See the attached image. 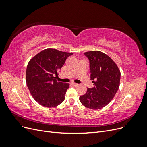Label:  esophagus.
I'll list each match as a JSON object with an SVG mask.
<instances>
[{
  "label": "esophagus",
  "mask_w": 147,
  "mask_h": 147,
  "mask_svg": "<svg viewBox=\"0 0 147 147\" xmlns=\"http://www.w3.org/2000/svg\"><path fill=\"white\" fill-rule=\"evenodd\" d=\"M71 84H72V86H75V87H76V86H78L79 85L78 84H77V83H71Z\"/></svg>",
  "instance_id": "esophagus-1"
}]
</instances>
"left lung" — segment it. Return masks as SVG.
Masks as SVG:
<instances>
[{
  "instance_id": "left-lung-1",
  "label": "left lung",
  "mask_w": 147,
  "mask_h": 147,
  "mask_svg": "<svg viewBox=\"0 0 147 147\" xmlns=\"http://www.w3.org/2000/svg\"><path fill=\"white\" fill-rule=\"evenodd\" d=\"M84 55L90 62V77L94 87L88 88L80 101L87 108L98 110L113 99L119 86L120 71L113 61L105 53L91 51Z\"/></svg>"
}]
</instances>
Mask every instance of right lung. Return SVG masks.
<instances>
[{"label": "right lung", "mask_w": 147, "mask_h": 147, "mask_svg": "<svg viewBox=\"0 0 147 147\" xmlns=\"http://www.w3.org/2000/svg\"><path fill=\"white\" fill-rule=\"evenodd\" d=\"M72 53L45 49L35 56L27 66L26 83L34 99L45 107H55L65 99L69 83L57 82L59 72Z\"/></svg>", "instance_id": "add662e5"}]
</instances>
